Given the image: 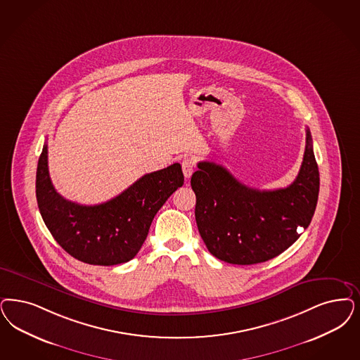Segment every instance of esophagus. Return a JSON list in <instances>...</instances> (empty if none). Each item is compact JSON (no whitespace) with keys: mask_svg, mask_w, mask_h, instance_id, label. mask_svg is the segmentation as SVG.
Returning <instances> with one entry per match:
<instances>
[{"mask_svg":"<svg viewBox=\"0 0 360 360\" xmlns=\"http://www.w3.org/2000/svg\"><path fill=\"white\" fill-rule=\"evenodd\" d=\"M194 167H195V163L191 158H185L182 161V170H184L185 178L188 179L191 176V174L194 173Z\"/></svg>","mask_w":360,"mask_h":360,"instance_id":"obj_1","label":"esophagus"}]
</instances>
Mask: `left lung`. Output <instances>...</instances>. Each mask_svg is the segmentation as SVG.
<instances>
[{"instance_id": "left-lung-1", "label": "left lung", "mask_w": 360, "mask_h": 360, "mask_svg": "<svg viewBox=\"0 0 360 360\" xmlns=\"http://www.w3.org/2000/svg\"><path fill=\"white\" fill-rule=\"evenodd\" d=\"M295 181L285 188L257 190L236 179L224 166L199 162L191 176L195 221L211 254L233 264L273 259L310 224L319 194V170L310 130Z\"/></svg>"}]
</instances>
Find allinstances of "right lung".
Masks as SVG:
<instances>
[{"label":"right lung","instance_id":"add662e5","mask_svg":"<svg viewBox=\"0 0 360 360\" xmlns=\"http://www.w3.org/2000/svg\"><path fill=\"white\" fill-rule=\"evenodd\" d=\"M182 185V167L173 163L145 174L108 202L78 205L61 197L53 186L45 143L38 160L36 195L50 234L68 254L89 264L114 266L136 257L155 214Z\"/></svg>","mask_w":360,"mask_h":360}]
</instances>
